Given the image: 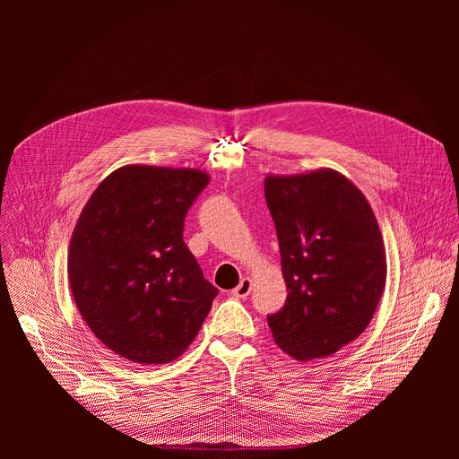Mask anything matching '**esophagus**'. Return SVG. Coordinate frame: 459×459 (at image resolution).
Returning a JSON list of instances; mask_svg holds the SVG:
<instances>
[{"instance_id":"34e87169","label":"esophagus","mask_w":459,"mask_h":459,"mask_svg":"<svg viewBox=\"0 0 459 459\" xmlns=\"http://www.w3.org/2000/svg\"><path fill=\"white\" fill-rule=\"evenodd\" d=\"M250 290H252V280L250 278H243L239 281V285L232 290V296L239 298V299H245L250 294Z\"/></svg>"}]
</instances>
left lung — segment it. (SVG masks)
<instances>
[{"mask_svg":"<svg viewBox=\"0 0 459 459\" xmlns=\"http://www.w3.org/2000/svg\"><path fill=\"white\" fill-rule=\"evenodd\" d=\"M283 308L267 317L276 345L299 361L326 358L368 326L386 280L377 220L361 190L333 169L265 178Z\"/></svg>","mask_w":459,"mask_h":459,"instance_id":"obj_1","label":"left lung"}]
</instances>
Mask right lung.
Masks as SVG:
<instances>
[{
    "label": "right lung",
    "instance_id": "obj_1",
    "mask_svg": "<svg viewBox=\"0 0 459 459\" xmlns=\"http://www.w3.org/2000/svg\"><path fill=\"white\" fill-rule=\"evenodd\" d=\"M209 181L198 169L125 165L80 214L71 290L94 336L128 361H174L212 307L218 289L183 241L186 211Z\"/></svg>",
    "mask_w": 459,
    "mask_h": 459
}]
</instances>
